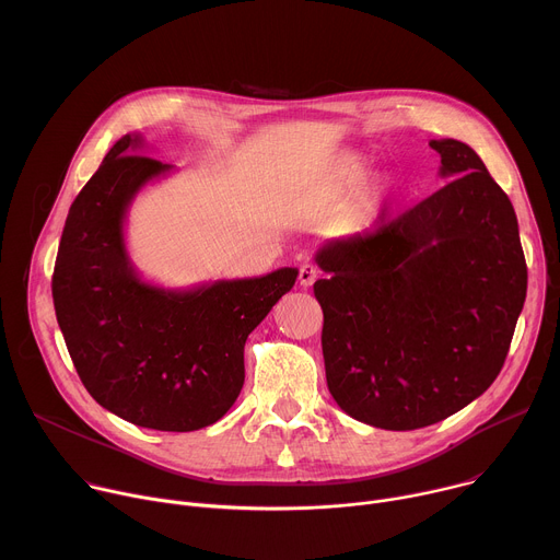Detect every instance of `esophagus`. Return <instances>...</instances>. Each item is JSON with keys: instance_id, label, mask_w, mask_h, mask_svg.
<instances>
[{"instance_id": "34e87169", "label": "esophagus", "mask_w": 560, "mask_h": 560, "mask_svg": "<svg viewBox=\"0 0 560 560\" xmlns=\"http://www.w3.org/2000/svg\"><path fill=\"white\" fill-rule=\"evenodd\" d=\"M316 277H318L316 266H312V264H303V266H301V270H299V283H301L303 288H310V285L316 281Z\"/></svg>"}]
</instances>
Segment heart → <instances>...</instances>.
Instances as JSON below:
<instances>
[{"label": "heart", "mask_w": 560, "mask_h": 560, "mask_svg": "<svg viewBox=\"0 0 560 560\" xmlns=\"http://www.w3.org/2000/svg\"><path fill=\"white\" fill-rule=\"evenodd\" d=\"M368 182V168L359 159H348V162L341 166L337 186H335V197H350L357 195ZM394 199V188L389 184H378L374 190L368 192L365 197V210L370 214H381L389 201Z\"/></svg>", "instance_id": "obj_1"}]
</instances>
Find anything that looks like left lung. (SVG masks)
<instances>
[{
    "mask_svg": "<svg viewBox=\"0 0 560 560\" xmlns=\"http://www.w3.org/2000/svg\"><path fill=\"white\" fill-rule=\"evenodd\" d=\"M441 190L314 261L328 389L381 430L439 423L499 376L527 292L510 197L467 143L432 139Z\"/></svg>",
    "mask_w": 560,
    "mask_h": 560,
    "instance_id": "8db88e82",
    "label": "left lung"
}]
</instances>
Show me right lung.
I'll list each match as a JSON object with an SVG mask.
<instances>
[{"label": "right lung", "mask_w": 560, "mask_h": 560, "mask_svg": "<svg viewBox=\"0 0 560 560\" xmlns=\"http://www.w3.org/2000/svg\"><path fill=\"white\" fill-rule=\"evenodd\" d=\"M124 135L68 210L52 272L57 324L95 401L148 430L217 423L244 387V346L299 270L219 279L188 290L135 270L124 223L139 190L173 166Z\"/></svg>", "instance_id": "add662e5"}]
</instances>
